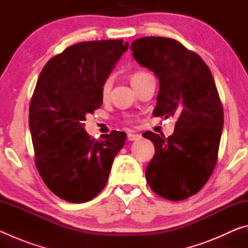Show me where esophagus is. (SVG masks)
<instances>
[{
  "instance_id": "esophagus-1",
  "label": "esophagus",
  "mask_w": 248,
  "mask_h": 248,
  "mask_svg": "<svg viewBox=\"0 0 248 248\" xmlns=\"http://www.w3.org/2000/svg\"><path fill=\"white\" fill-rule=\"evenodd\" d=\"M141 138L140 134L138 133H134V132H129L128 133V140L129 141H136V140H139Z\"/></svg>"
}]
</instances>
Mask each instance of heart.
<instances>
[{
    "instance_id": "1",
    "label": "heart",
    "mask_w": 248,
    "mask_h": 248,
    "mask_svg": "<svg viewBox=\"0 0 248 248\" xmlns=\"http://www.w3.org/2000/svg\"><path fill=\"white\" fill-rule=\"evenodd\" d=\"M145 74H148L146 72H144V71H137V72H134L132 75H131V83H134L137 81H139V79L141 78H143ZM111 78H107L106 79H105L103 85H102V95L104 96V97H106V96L108 95L109 92H110V89H111Z\"/></svg>"
}]
</instances>
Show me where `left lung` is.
<instances>
[{
  "label": "left lung",
  "mask_w": 248,
  "mask_h": 248,
  "mask_svg": "<svg viewBox=\"0 0 248 248\" xmlns=\"http://www.w3.org/2000/svg\"><path fill=\"white\" fill-rule=\"evenodd\" d=\"M140 65L159 82L154 117H176L174 133L151 131L155 153L145 170L155 194L171 201L189 198L215 170L223 128V108L209 66L177 40L142 37L130 46Z\"/></svg>",
  "instance_id": "left-lung-1"
}]
</instances>
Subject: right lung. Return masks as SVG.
<instances>
[{"label":"right lung","instance_id":"1","mask_svg":"<svg viewBox=\"0 0 248 248\" xmlns=\"http://www.w3.org/2000/svg\"><path fill=\"white\" fill-rule=\"evenodd\" d=\"M128 48L123 39L72 45L50 59L37 81L29 106L36 167L46 186L69 202H86L104 189L127 139L120 131L92 139L84 121L102 106L103 83Z\"/></svg>","mask_w":248,"mask_h":248}]
</instances>
